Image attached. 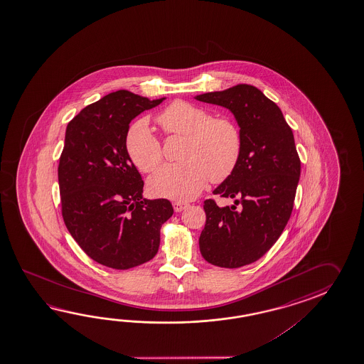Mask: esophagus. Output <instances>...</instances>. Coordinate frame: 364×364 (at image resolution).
Listing matches in <instances>:
<instances>
[{
  "label": "esophagus",
  "mask_w": 364,
  "mask_h": 364,
  "mask_svg": "<svg viewBox=\"0 0 364 364\" xmlns=\"http://www.w3.org/2000/svg\"><path fill=\"white\" fill-rule=\"evenodd\" d=\"M187 207H188V203H185V201H174L173 203V208H174L176 212H181V210H183Z\"/></svg>",
  "instance_id": "34e87169"
}]
</instances>
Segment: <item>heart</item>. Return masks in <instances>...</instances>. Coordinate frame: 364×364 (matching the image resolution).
<instances>
[{"label":"heart","mask_w":364,"mask_h":364,"mask_svg":"<svg viewBox=\"0 0 364 364\" xmlns=\"http://www.w3.org/2000/svg\"><path fill=\"white\" fill-rule=\"evenodd\" d=\"M168 135L186 136L179 159L165 164L148 179L152 195L173 200H190L209 179L223 182L235 171L242 154L240 127L229 118H212L208 110L187 101H174L157 116ZM126 151L143 173L154 171L163 160V148L146 118L135 121L126 132Z\"/></svg>","instance_id":"b5f03b06"}]
</instances>
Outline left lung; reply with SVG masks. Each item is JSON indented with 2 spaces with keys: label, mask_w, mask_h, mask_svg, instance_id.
<instances>
[{
  "label": "left lung",
  "mask_w": 364,
  "mask_h": 364,
  "mask_svg": "<svg viewBox=\"0 0 364 364\" xmlns=\"http://www.w3.org/2000/svg\"><path fill=\"white\" fill-rule=\"evenodd\" d=\"M196 100L232 112L242 134L240 161L213 191L232 207L204 201L201 256L221 268L254 263L279 240L294 207L301 160L281 109L254 85L203 93Z\"/></svg>",
  "instance_id": "1"
}]
</instances>
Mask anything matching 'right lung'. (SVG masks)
<instances>
[{"instance_id": "obj_1", "label": "right lung", "mask_w": 364, "mask_h": 364, "mask_svg": "<svg viewBox=\"0 0 364 364\" xmlns=\"http://www.w3.org/2000/svg\"><path fill=\"white\" fill-rule=\"evenodd\" d=\"M164 100L121 90L82 109L66 127L58 165L62 217L85 254L113 269L154 259L161 225L174 212L166 199H143L144 182L124 146L132 119Z\"/></svg>"}]
</instances>
